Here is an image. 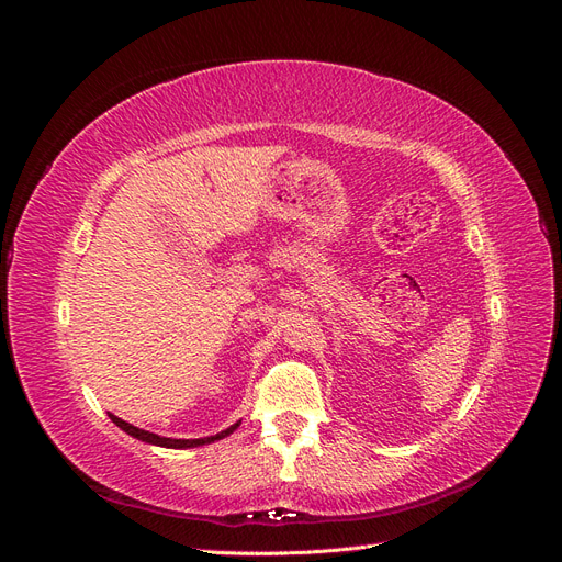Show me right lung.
Segmentation results:
<instances>
[{"label":"right lung","mask_w":562,"mask_h":562,"mask_svg":"<svg viewBox=\"0 0 562 562\" xmlns=\"http://www.w3.org/2000/svg\"><path fill=\"white\" fill-rule=\"evenodd\" d=\"M110 419L116 424L119 429L126 431V434H128V436H133V438L143 440V443L159 446V448H173V450H182V448H199V446H211V443H215V440H220V438H227L229 434H234V429H239V424H241V422H236V424H232L229 429L220 431V434H215V436H206V438H164V436H157V434H151V431H145V429L133 427V424L124 422L122 417H116V415H110Z\"/></svg>","instance_id":"obj_1"}]
</instances>
